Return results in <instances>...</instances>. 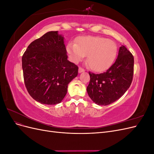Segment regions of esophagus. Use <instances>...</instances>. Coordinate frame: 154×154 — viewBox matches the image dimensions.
I'll return each mask as SVG.
<instances>
[{"mask_svg":"<svg viewBox=\"0 0 154 154\" xmlns=\"http://www.w3.org/2000/svg\"><path fill=\"white\" fill-rule=\"evenodd\" d=\"M85 71V69H83V68H82V67H79V69H78V72H84Z\"/></svg>","mask_w":154,"mask_h":154,"instance_id":"esophagus-1","label":"esophagus"}]
</instances>
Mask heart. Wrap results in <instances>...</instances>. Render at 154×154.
Masks as SVG:
<instances>
[{
    "label": "heart",
    "instance_id": "heart-1",
    "mask_svg": "<svg viewBox=\"0 0 154 154\" xmlns=\"http://www.w3.org/2000/svg\"><path fill=\"white\" fill-rule=\"evenodd\" d=\"M67 53L74 61H79L87 55V62L91 69L101 71L111 66L117 54L114 42L100 36L80 37L77 42H69Z\"/></svg>",
    "mask_w": 154,
    "mask_h": 154
}]
</instances>
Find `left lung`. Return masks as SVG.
<instances>
[{
  "label": "left lung",
  "instance_id": "1",
  "mask_svg": "<svg viewBox=\"0 0 154 154\" xmlns=\"http://www.w3.org/2000/svg\"><path fill=\"white\" fill-rule=\"evenodd\" d=\"M134 63V56L123 45L115 62L105 72H88L91 79L87 91L91 99L97 105H108L120 98L132 83Z\"/></svg>",
  "mask_w": 154,
  "mask_h": 154
}]
</instances>
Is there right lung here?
<instances>
[{"label": "right lung", "instance_id": "obj_1", "mask_svg": "<svg viewBox=\"0 0 154 154\" xmlns=\"http://www.w3.org/2000/svg\"><path fill=\"white\" fill-rule=\"evenodd\" d=\"M23 76L29 95L47 105L60 103L78 67L67 60L63 37L58 31L46 32L29 45L22 58Z\"/></svg>", "mask_w": 154, "mask_h": 154}]
</instances>
